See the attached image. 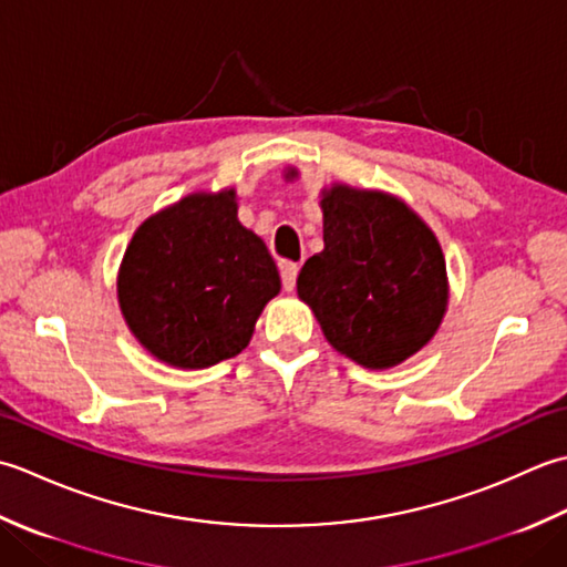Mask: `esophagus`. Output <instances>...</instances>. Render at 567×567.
Instances as JSON below:
<instances>
[{
	"label": "esophagus",
	"instance_id": "obj_1",
	"mask_svg": "<svg viewBox=\"0 0 567 567\" xmlns=\"http://www.w3.org/2000/svg\"><path fill=\"white\" fill-rule=\"evenodd\" d=\"M296 279H298V264L284 261V264H281V284H284L286 291H293V288H296Z\"/></svg>",
	"mask_w": 567,
	"mask_h": 567
}]
</instances>
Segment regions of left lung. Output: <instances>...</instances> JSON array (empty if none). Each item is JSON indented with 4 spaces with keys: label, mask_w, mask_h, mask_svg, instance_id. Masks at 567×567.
<instances>
[{
    "label": "left lung",
    "mask_w": 567,
    "mask_h": 567,
    "mask_svg": "<svg viewBox=\"0 0 567 567\" xmlns=\"http://www.w3.org/2000/svg\"><path fill=\"white\" fill-rule=\"evenodd\" d=\"M322 241L298 274V296L334 350L386 369L429 342L447 306L435 235L401 200L334 186L322 198Z\"/></svg>",
    "instance_id": "1"
}]
</instances>
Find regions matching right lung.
Listing matches in <instances>:
<instances>
[{"label":"right lung","instance_id":"add662e5","mask_svg":"<svg viewBox=\"0 0 567 567\" xmlns=\"http://www.w3.org/2000/svg\"><path fill=\"white\" fill-rule=\"evenodd\" d=\"M281 279L264 241L239 225L235 193L190 195L148 217L122 259L120 306L138 342L181 369L247 348Z\"/></svg>","mask_w":567,"mask_h":567}]
</instances>
